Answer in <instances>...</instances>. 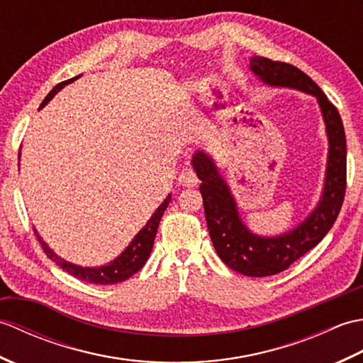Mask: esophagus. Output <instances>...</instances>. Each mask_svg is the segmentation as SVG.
Returning <instances> with one entry per match:
<instances>
[{
    "mask_svg": "<svg viewBox=\"0 0 363 363\" xmlns=\"http://www.w3.org/2000/svg\"><path fill=\"white\" fill-rule=\"evenodd\" d=\"M179 182L186 187H195L198 184V176L191 168H184L179 174Z\"/></svg>",
    "mask_w": 363,
    "mask_h": 363,
    "instance_id": "esophagus-1",
    "label": "esophagus"
}]
</instances>
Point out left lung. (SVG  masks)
Instances as JSON below:
<instances>
[{"mask_svg": "<svg viewBox=\"0 0 363 363\" xmlns=\"http://www.w3.org/2000/svg\"><path fill=\"white\" fill-rule=\"evenodd\" d=\"M250 70L268 87H287L317 98L329 143L325 184L317 206L299 225L277 235H260L245 225L229 184L212 156L196 151L191 157V167L201 179L199 191L215 251L234 272L264 277L287 269L293 262L315 248L333 228L342 209L346 189V137L335 106L299 68L252 56Z\"/></svg>", "mask_w": 363, "mask_h": 363, "instance_id": "8db88e82", "label": "left lung"}]
</instances>
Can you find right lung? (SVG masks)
<instances>
[{
    "label": "right lung",
    "instance_id": "right-lung-1",
    "mask_svg": "<svg viewBox=\"0 0 363 363\" xmlns=\"http://www.w3.org/2000/svg\"><path fill=\"white\" fill-rule=\"evenodd\" d=\"M78 78H81V74L76 76V78H72V79L57 84V86L54 87L48 95H46V98L43 99L38 109L45 107L54 96L57 95V91L62 90L65 86H68V84L74 82ZM18 160H20V152H18ZM169 201H172V195H168L165 198V201L162 203L156 211H154L151 218L146 221V225L140 230H138L137 235L125 248V251H123L120 256H117L113 260H111L109 264L101 265V267H81V265L72 264V262H68L60 256H57V254L54 252L48 245H46V242H43V238L38 235L35 228H34V233L38 238V242L42 243V248H43L46 256H48L52 262H56V265L65 269L68 274L78 277V279L86 281L89 284H96V285L118 284V282L129 279L130 276L137 273L138 269H140L146 264V260H148L151 250H152L154 238H156V234H157L160 218H162V215H164V212L167 211Z\"/></svg>",
    "mask_w": 363,
    "mask_h": 363
}]
</instances>
